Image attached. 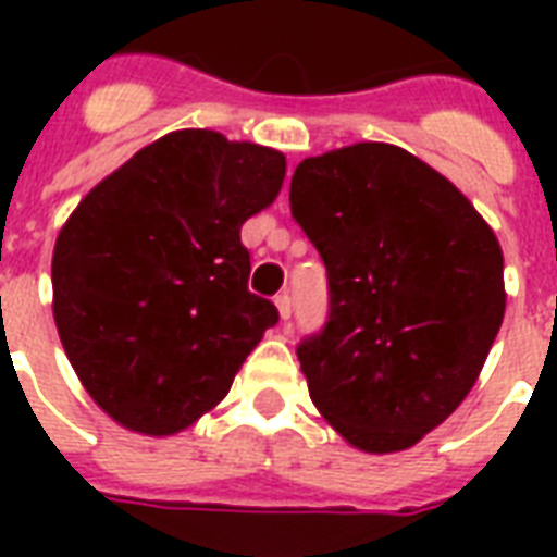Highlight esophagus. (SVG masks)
I'll use <instances>...</instances> for the list:
<instances>
[{
	"mask_svg": "<svg viewBox=\"0 0 557 557\" xmlns=\"http://www.w3.org/2000/svg\"><path fill=\"white\" fill-rule=\"evenodd\" d=\"M274 304H277V312L283 321H288L292 318V297H288V292H283V295L274 297Z\"/></svg>",
	"mask_w": 557,
	"mask_h": 557,
	"instance_id": "obj_1",
	"label": "esophagus"
}]
</instances>
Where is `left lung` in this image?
Here are the masks:
<instances>
[{"label":"left lung","instance_id":"8db88e82","mask_svg":"<svg viewBox=\"0 0 557 557\" xmlns=\"http://www.w3.org/2000/svg\"><path fill=\"white\" fill-rule=\"evenodd\" d=\"M288 201L330 277V321L297 347L309 396L352 448H410L462 405L500 332V243L393 144L304 159Z\"/></svg>","mask_w":557,"mask_h":557}]
</instances>
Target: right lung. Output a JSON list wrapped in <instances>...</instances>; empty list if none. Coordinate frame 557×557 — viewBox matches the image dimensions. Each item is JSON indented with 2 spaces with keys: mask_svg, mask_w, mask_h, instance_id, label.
I'll list each match as a JSON object with an SVG mask.
<instances>
[{
  "mask_svg": "<svg viewBox=\"0 0 557 557\" xmlns=\"http://www.w3.org/2000/svg\"><path fill=\"white\" fill-rule=\"evenodd\" d=\"M283 178V152L178 129L74 208L51 260L54 323L86 393L117 424L185 431L277 323V306L248 292L239 227Z\"/></svg>",
  "mask_w": 557,
  "mask_h": 557,
  "instance_id": "obj_1",
  "label": "right lung"
}]
</instances>
